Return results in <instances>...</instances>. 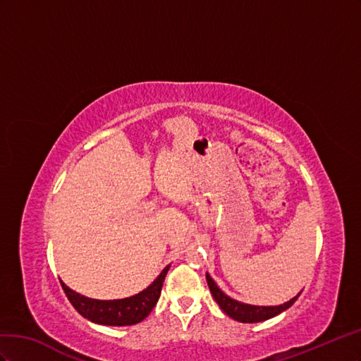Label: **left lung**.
I'll list each match as a JSON object with an SVG mask.
<instances>
[{"mask_svg":"<svg viewBox=\"0 0 361 361\" xmlns=\"http://www.w3.org/2000/svg\"><path fill=\"white\" fill-rule=\"evenodd\" d=\"M205 278H207V284L210 287V292L214 298V301L219 304L221 310L226 314L233 317L234 321L238 322H243V324H255V322H263L267 321L276 314L283 313L284 310H287L290 305H293V302L298 300V296L301 295V292L298 293L295 298H292L290 301H287L281 305H269V307H263V305H251V304H243L233 300L228 295H225L218 284L213 281V278L205 274Z\"/></svg>","mask_w":361,"mask_h":361,"instance_id":"obj_1","label":"left lung"}]
</instances>
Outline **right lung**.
Here are the masks:
<instances>
[{"label":"right lung","mask_w":361,"mask_h":361,"mask_svg":"<svg viewBox=\"0 0 361 361\" xmlns=\"http://www.w3.org/2000/svg\"><path fill=\"white\" fill-rule=\"evenodd\" d=\"M171 264H168L161 274L149 284L145 290L140 293L123 298V300H113V301H101V300H92L86 298L60 281L61 287L68 296L69 302L74 305L75 310L90 322H95L99 325H110V326H126V325H135L142 322L151 312L154 305L157 304L164 276H166Z\"/></svg>","instance_id":"add662e5"}]
</instances>
